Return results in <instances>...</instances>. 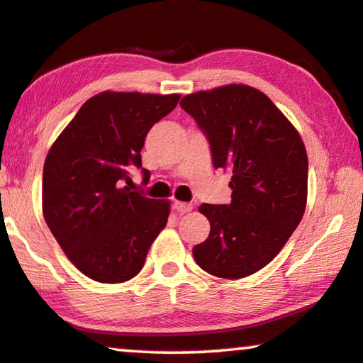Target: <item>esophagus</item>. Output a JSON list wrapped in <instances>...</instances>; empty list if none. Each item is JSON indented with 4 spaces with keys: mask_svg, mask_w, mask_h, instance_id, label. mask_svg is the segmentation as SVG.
Masks as SVG:
<instances>
[{
    "mask_svg": "<svg viewBox=\"0 0 363 363\" xmlns=\"http://www.w3.org/2000/svg\"><path fill=\"white\" fill-rule=\"evenodd\" d=\"M174 210L177 211V213H181V215H184V213H189V211H192V203H186V202H179V200H176L174 203Z\"/></svg>",
    "mask_w": 363,
    "mask_h": 363,
    "instance_id": "obj_1",
    "label": "esophagus"
}]
</instances>
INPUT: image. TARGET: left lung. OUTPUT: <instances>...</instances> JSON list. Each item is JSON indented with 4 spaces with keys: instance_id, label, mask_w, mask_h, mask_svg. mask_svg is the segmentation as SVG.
Here are the masks:
<instances>
[{
    "instance_id": "left-lung-1",
    "label": "left lung",
    "mask_w": 363,
    "mask_h": 363,
    "mask_svg": "<svg viewBox=\"0 0 363 363\" xmlns=\"http://www.w3.org/2000/svg\"><path fill=\"white\" fill-rule=\"evenodd\" d=\"M181 106L208 137L215 168L231 171V203H202L210 235L194 247L206 273L239 279L273 260L307 205L308 160L302 137L263 91L229 84L195 91Z\"/></svg>"
}]
</instances>
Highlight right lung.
I'll return each instance as SVG.
<instances>
[{"label": "right lung", "mask_w": 363, "mask_h": 363, "mask_svg": "<svg viewBox=\"0 0 363 363\" xmlns=\"http://www.w3.org/2000/svg\"><path fill=\"white\" fill-rule=\"evenodd\" d=\"M181 95L101 91L84 103L51 145L42 208L51 234L79 272L99 283L134 278L166 226L168 200L132 192L129 169L155 123ZM143 176L150 172L143 169Z\"/></svg>", "instance_id": "obj_1"}]
</instances>
